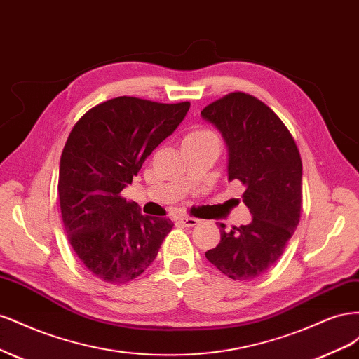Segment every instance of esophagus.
Wrapping results in <instances>:
<instances>
[{
    "mask_svg": "<svg viewBox=\"0 0 359 359\" xmlns=\"http://www.w3.org/2000/svg\"><path fill=\"white\" fill-rule=\"evenodd\" d=\"M178 222H180V224L186 226V227H193L199 223V220L194 219V217H180Z\"/></svg>",
    "mask_w": 359,
    "mask_h": 359,
    "instance_id": "obj_1",
    "label": "esophagus"
}]
</instances>
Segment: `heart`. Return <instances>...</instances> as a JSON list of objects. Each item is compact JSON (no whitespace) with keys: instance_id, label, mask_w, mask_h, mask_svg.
<instances>
[{"instance_id":"obj_1","label":"heart","mask_w":359,"mask_h":359,"mask_svg":"<svg viewBox=\"0 0 359 359\" xmlns=\"http://www.w3.org/2000/svg\"><path fill=\"white\" fill-rule=\"evenodd\" d=\"M205 137H217L211 130H206V128H196L190 132L186 139L184 140H199V139H205Z\"/></svg>"}]
</instances>
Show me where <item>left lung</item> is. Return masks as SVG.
Instances as JSON below:
<instances>
[{
	"label": "left lung",
	"instance_id": "obj_1",
	"mask_svg": "<svg viewBox=\"0 0 359 359\" xmlns=\"http://www.w3.org/2000/svg\"><path fill=\"white\" fill-rule=\"evenodd\" d=\"M201 115L220 130L229 148V181L245 187L250 224L226 231L205 253L232 280H253L276 265L301 217L302 161L285 123L256 97L235 91L203 107Z\"/></svg>",
	"mask_w": 359,
	"mask_h": 359
}]
</instances>
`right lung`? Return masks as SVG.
I'll use <instances>...</instances> for the list:
<instances>
[{
    "label": "right lung",
    "mask_w": 359,
    "mask_h": 359,
    "mask_svg": "<svg viewBox=\"0 0 359 359\" xmlns=\"http://www.w3.org/2000/svg\"><path fill=\"white\" fill-rule=\"evenodd\" d=\"M189 107L123 95L91 107L72 128L60 161L61 217L76 256L106 283L137 278L172 229L169 219L140 214L121 191Z\"/></svg>",
    "instance_id": "right-lung-1"
}]
</instances>
